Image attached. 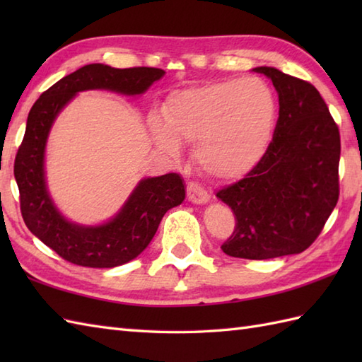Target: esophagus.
Listing matches in <instances>:
<instances>
[{"instance_id": "obj_1", "label": "esophagus", "mask_w": 362, "mask_h": 362, "mask_svg": "<svg viewBox=\"0 0 362 362\" xmlns=\"http://www.w3.org/2000/svg\"><path fill=\"white\" fill-rule=\"evenodd\" d=\"M187 196H188V201L194 204H204L209 201V193H206V191L196 182H188Z\"/></svg>"}]
</instances>
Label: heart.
Returning a JSON list of instances; mask_svg holds the SVG:
<instances>
[{
  "mask_svg": "<svg viewBox=\"0 0 362 362\" xmlns=\"http://www.w3.org/2000/svg\"><path fill=\"white\" fill-rule=\"evenodd\" d=\"M165 126L149 122L160 149L175 156L179 141L196 143L194 157L206 174L238 179L252 171L272 140L276 101L264 81L247 78L174 91L163 105Z\"/></svg>",
  "mask_w": 362,
  "mask_h": 362,
  "instance_id": "heart-1",
  "label": "heart"
}]
</instances>
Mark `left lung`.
Wrapping results in <instances>:
<instances>
[{
    "instance_id": "left-lung-1",
    "label": "left lung",
    "mask_w": 362,
    "mask_h": 362,
    "mask_svg": "<svg viewBox=\"0 0 362 362\" xmlns=\"http://www.w3.org/2000/svg\"><path fill=\"white\" fill-rule=\"evenodd\" d=\"M279 119L267 152L241 180L216 196L235 214L221 249L230 257L269 259L300 253L317 240L339 199V127L308 81L272 66Z\"/></svg>"
}]
</instances>
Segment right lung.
<instances>
[{
    "mask_svg": "<svg viewBox=\"0 0 362 362\" xmlns=\"http://www.w3.org/2000/svg\"><path fill=\"white\" fill-rule=\"evenodd\" d=\"M165 74L152 66L112 68L91 64L54 83L28 115L26 132L15 156L13 174L20 191V210L26 227L60 258L83 267L124 264L148 247L161 218L185 199L177 173L144 179L113 221L99 227H81L54 209L45 185L43 153L54 118L82 90L104 88L140 95Z\"/></svg>",
    "mask_w": 362,
    "mask_h": 362,
    "instance_id": "obj_1",
    "label": "right lung"
}]
</instances>
